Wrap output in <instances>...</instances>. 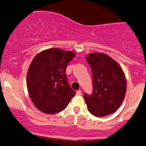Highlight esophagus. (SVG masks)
I'll return each instance as SVG.
<instances>
[{
  "label": "esophagus",
  "mask_w": 146,
  "mask_h": 146,
  "mask_svg": "<svg viewBox=\"0 0 146 146\" xmlns=\"http://www.w3.org/2000/svg\"><path fill=\"white\" fill-rule=\"evenodd\" d=\"M81 94H82L81 90H78L77 92H76V95H80Z\"/></svg>",
  "instance_id": "esophagus-1"
}]
</instances>
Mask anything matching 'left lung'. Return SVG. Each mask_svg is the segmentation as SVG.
Listing matches in <instances>:
<instances>
[{
  "label": "left lung",
  "instance_id": "1",
  "mask_svg": "<svg viewBox=\"0 0 146 146\" xmlns=\"http://www.w3.org/2000/svg\"><path fill=\"white\" fill-rule=\"evenodd\" d=\"M86 59L92 69L93 92L84 94L88 110L92 115L104 117L115 112L124 100L126 80L121 67L104 53H92Z\"/></svg>",
  "mask_w": 146,
  "mask_h": 146
}]
</instances>
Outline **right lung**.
<instances>
[{"label":"right lung","instance_id":"right-lung-1","mask_svg":"<svg viewBox=\"0 0 146 146\" xmlns=\"http://www.w3.org/2000/svg\"><path fill=\"white\" fill-rule=\"evenodd\" d=\"M74 51L53 48L41 51L32 60L27 75L31 100L42 112L52 114L66 109L76 95L68 82L66 69Z\"/></svg>","mask_w":146,"mask_h":146}]
</instances>
